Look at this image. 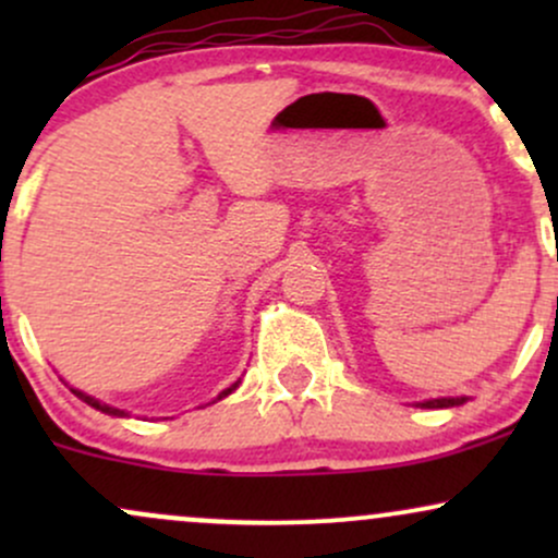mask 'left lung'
<instances>
[{
  "mask_svg": "<svg viewBox=\"0 0 558 558\" xmlns=\"http://www.w3.org/2000/svg\"><path fill=\"white\" fill-rule=\"evenodd\" d=\"M466 399L464 396H459V399H430V401H422L417 407H425V409H448V407H459V403H464Z\"/></svg>",
  "mask_w": 558,
  "mask_h": 558,
  "instance_id": "8db88e82",
  "label": "left lung"
}]
</instances>
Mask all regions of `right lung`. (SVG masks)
<instances>
[{"mask_svg": "<svg viewBox=\"0 0 558 558\" xmlns=\"http://www.w3.org/2000/svg\"><path fill=\"white\" fill-rule=\"evenodd\" d=\"M239 383H241V380H235V383H233V386H230V388H226V390H222V393H220V396H217V399H215V401L226 399V396H228V393H233V390H235V388H239ZM70 390H73V393H75V396H78V399H81V401H86V403H88V407L99 409V412H105V414H112V417H128V412H123V409H114V407H110V403H101V401H96V399H94V396H86V393H83V390H75V388H70Z\"/></svg>", "mask_w": 558, "mask_h": 558, "instance_id": "1", "label": "right lung"}]
</instances>
